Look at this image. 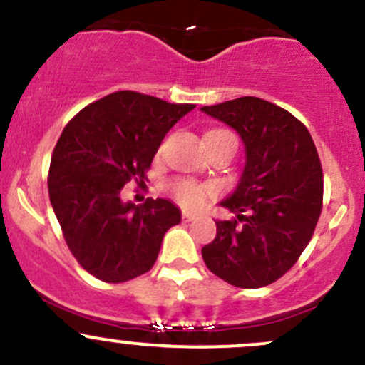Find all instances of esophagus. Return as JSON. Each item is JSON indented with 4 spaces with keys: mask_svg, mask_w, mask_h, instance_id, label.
Returning <instances> with one entry per match:
<instances>
[{
    "mask_svg": "<svg viewBox=\"0 0 365 365\" xmlns=\"http://www.w3.org/2000/svg\"><path fill=\"white\" fill-rule=\"evenodd\" d=\"M182 219L185 220V222H190V220H196L197 215L192 212H182Z\"/></svg>",
    "mask_w": 365,
    "mask_h": 365,
    "instance_id": "obj_1",
    "label": "esophagus"
}]
</instances>
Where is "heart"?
<instances>
[{
  "label": "heart",
  "mask_w": 365,
  "mask_h": 365,
  "mask_svg": "<svg viewBox=\"0 0 365 365\" xmlns=\"http://www.w3.org/2000/svg\"><path fill=\"white\" fill-rule=\"evenodd\" d=\"M215 134L233 135L231 132L220 130L219 128V130H210L208 134H206V138H208V135H215ZM171 192H173V196H175L182 205L189 206V208H197V206H201L205 203L206 196L212 192V189H208V187L201 185V183H197V182H192V180H176V182L171 185Z\"/></svg>",
  "instance_id": "b5f03b06"
}]
</instances>
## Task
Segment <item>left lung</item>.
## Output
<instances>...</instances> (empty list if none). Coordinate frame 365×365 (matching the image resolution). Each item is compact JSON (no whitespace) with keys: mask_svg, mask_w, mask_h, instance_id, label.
I'll return each mask as SVG.
<instances>
[{"mask_svg":"<svg viewBox=\"0 0 365 365\" xmlns=\"http://www.w3.org/2000/svg\"><path fill=\"white\" fill-rule=\"evenodd\" d=\"M201 111L224 121L245 145V168L201 249L212 274L237 288H263L281 279L311 242L323 206V169L307 127L257 97H240Z\"/></svg>","mask_w":365,"mask_h":365,"instance_id":"1","label":"left lung"}]
</instances>
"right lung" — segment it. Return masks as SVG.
Instances as JSON below:
<instances>
[{"label": "right lung", "mask_w": 365, "mask_h": 365, "mask_svg": "<svg viewBox=\"0 0 365 365\" xmlns=\"http://www.w3.org/2000/svg\"><path fill=\"white\" fill-rule=\"evenodd\" d=\"M194 104L114 91L79 111L51 157L49 200L77 263L104 282L146 274L165 231L182 215L171 201L123 203L120 190L143 183L162 139Z\"/></svg>", "instance_id": "right-lung-1"}]
</instances>
